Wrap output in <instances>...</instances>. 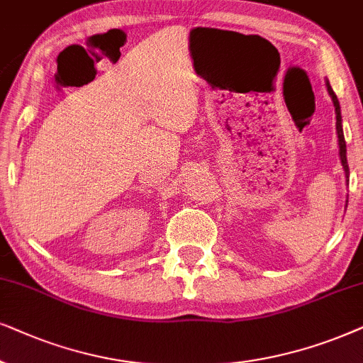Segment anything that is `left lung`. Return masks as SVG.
<instances>
[{"mask_svg": "<svg viewBox=\"0 0 363 363\" xmlns=\"http://www.w3.org/2000/svg\"><path fill=\"white\" fill-rule=\"evenodd\" d=\"M327 89H328V93H330V96H332L333 106H335V113H337V134H339V146H340V161H342V166H344V169H345V176L349 177V162H347V146H345L344 131H342L340 104H339V99H337L335 93H333V89L330 88V84H328V83H327Z\"/></svg>", "mask_w": 363, "mask_h": 363, "instance_id": "obj_1", "label": "left lung"}]
</instances>
